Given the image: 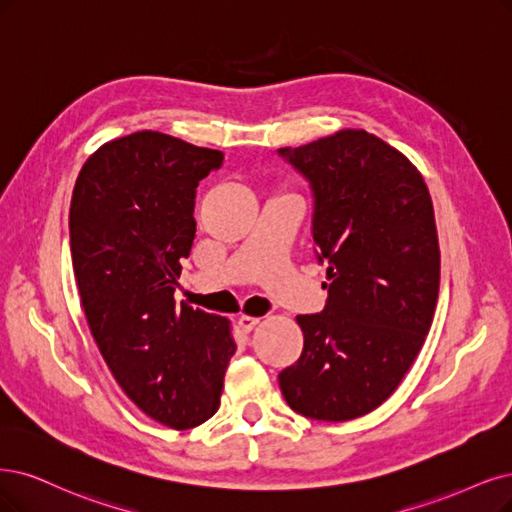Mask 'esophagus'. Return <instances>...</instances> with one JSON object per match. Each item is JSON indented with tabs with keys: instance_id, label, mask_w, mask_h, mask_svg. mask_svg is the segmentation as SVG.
I'll return each instance as SVG.
<instances>
[{
	"instance_id": "obj_1",
	"label": "esophagus",
	"mask_w": 512,
	"mask_h": 512,
	"mask_svg": "<svg viewBox=\"0 0 512 512\" xmlns=\"http://www.w3.org/2000/svg\"><path fill=\"white\" fill-rule=\"evenodd\" d=\"M238 325L242 327V331H244V333H251L255 327H259V325H261V318H257V316H246V314H242V316L238 318Z\"/></svg>"
}]
</instances>
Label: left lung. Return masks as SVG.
Returning a JSON list of instances; mask_svg holds the SVG:
<instances>
[{
	"instance_id": "8db88e82",
	"label": "left lung",
	"mask_w": 512,
	"mask_h": 512,
	"mask_svg": "<svg viewBox=\"0 0 512 512\" xmlns=\"http://www.w3.org/2000/svg\"><path fill=\"white\" fill-rule=\"evenodd\" d=\"M278 156L310 183L329 293L323 312L297 316L304 350L278 384L306 418H361L401 384L437 308L441 253L428 187L399 149L367 130L280 147Z\"/></svg>"
}]
</instances>
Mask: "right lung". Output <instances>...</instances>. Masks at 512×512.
I'll return each mask as SVG.
<instances>
[{
	"label": "right lung",
	"mask_w": 512,
	"mask_h": 512,
	"mask_svg": "<svg viewBox=\"0 0 512 512\" xmlns=\"http://www.w3.org/2000/svg\"><path fill=\"white\" fill-rule=\"evenodd\" d=\"M221 164L217 149L141 130L94 151L71 196L90 333L128 399L175 430L215 415L236 352L230 320L175 301L196 238V187Z\"/></svg>",
	"instance_id": "add662e5"
}]
</instances>
